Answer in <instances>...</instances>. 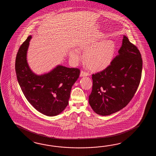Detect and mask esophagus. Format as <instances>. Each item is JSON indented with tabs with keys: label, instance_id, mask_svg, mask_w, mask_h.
I'll use <instances>...</instances> for the list:
<instances>
[{
	"label": "esophagus",
	"instance_id": "1",
	"mask_svg": "<svg viewBox=\"0 0 156 156\" xmlns=\"http://www.w3.org/2000/svg\"><path fill=\"white\" fill-rule=\"evenodd\" d=\"M90 74L89 73H87V72H85V71H81V73H80V77H84V76H89Z\"/></svg>",
	"mask_w": 156,
	"mask_h": 156
}]
</instances>
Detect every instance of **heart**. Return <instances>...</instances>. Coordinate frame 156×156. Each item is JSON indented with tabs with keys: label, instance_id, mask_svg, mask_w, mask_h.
<instances>
[{
	"label": "heart",
	"instance_id": "1",
	"mask_svg": "<svg viewBox=\"0 0 156 156\" xmlns=\"http://www.w3.org/2000/svg\"><path fill=\"white\" fill-rule=\"evenodd\" d=\"M84 51L83 58L86 63L94 69H101L111 62L115 51V44L112 40H100L93 43H85L79 47ZM70 59L75 63L79 61L81 54L77 50L69 52Z\"/></svg>",
	"mask_w": 156,
	"mask_h": 156
}]
</instances>
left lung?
I'll list each match as a JSON object with an SVG mask.
<instances>
[{"mask_svg":"<svg viewBox=\"0 0 156 156\" xmlns=\"http://www.w3.org/2000/svg\"><path fill=\"white\" fill-rule=\"evenodd\" d=\"M142 59L139 50L123 36L118 55L105 69L93 74L89 103L95 113L109 115L129 103L139 86Z\"/></svg>","mask_w":156,"mask_h":156,"instance_id":"1","label":"left lung"}]
</instances>
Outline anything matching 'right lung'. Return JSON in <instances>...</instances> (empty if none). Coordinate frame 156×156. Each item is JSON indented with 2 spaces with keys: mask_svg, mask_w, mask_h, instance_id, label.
<instances>
[{
  "mask_svg": "<svg viewBox=\"0 0 156 156\" xmlns=\"http://www.w3.org/2000/svg\"><path fill=\"white\" fill-rule=\"evenodd\" d=\"M32 36L21 45L16 60L17 80L24 96L42 114L56 116L69 104L72 86L79 77V69L58 65L48 73L37 75L28 63L27 51Z\"/></svg>",
  "mask_w": 156,
  "mask_h": 156,
  "instance_id": "obj_1",
  "label": "right lung"
}]
</instances>
